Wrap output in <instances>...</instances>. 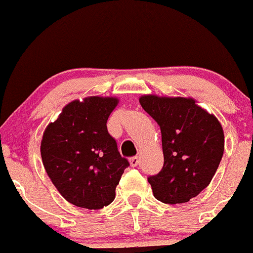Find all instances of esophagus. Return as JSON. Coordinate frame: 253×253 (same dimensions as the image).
Instances as JSON below:
<instances>
[{
	"label": "esophagus",
	"instance_id": "esophagus-1",
	"mask_svg": "<svg viewBox=\"0 0 253 253\" xmlns=\"http://www.w3.org/2000/svg\"><path fill=\"white\" fill-rule=\"evenodd\" d=\"M138 163H140V159H138L137 156H133V158L129 159V164H131V166H133V168L137 166Z\"/></svg>",
	"mask_w": 253,
	"mask_h": 253
}]
</instances>
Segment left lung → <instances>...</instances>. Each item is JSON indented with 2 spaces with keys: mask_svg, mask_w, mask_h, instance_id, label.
<instances>
[{
  "mask_svg": "<svg viewBox=\"0 0 253 253\" xmlns=\"http://www.w3.org/2000/svg\"><path fill=\"white\" fill-rule=\"evenodd\" d=\"M142 108L161 129L164 166L147 177L154 197L166 204L186 203L206 189L224 151L217 117L184 97H140Z\"/></svg>",
  "mask_w": 253,
  "mask_h": 253,
  "instance_id": "1",
  "label": "left lung"
}]
</instances>
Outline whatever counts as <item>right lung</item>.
Wrapping results in <instances>:
<instances>
[{
    "label": "right lung",
    "mask_w": 253,
    "mask_h": 253,
    "mask_svg": "<svg viewBox=\"0 0 253 253\" xmlns=\"http://www.w3.org/2000/svg\"><path fill=\"white\" fill-rule=\"evenodd\" d=\"M118 104L115 97H87L63 108L42 135L46 174L65 200L85 209H101L115 200L116 186L129 165L107 129Z\"/></svg>",
    "instance_id": "1"
}]
</instances>
